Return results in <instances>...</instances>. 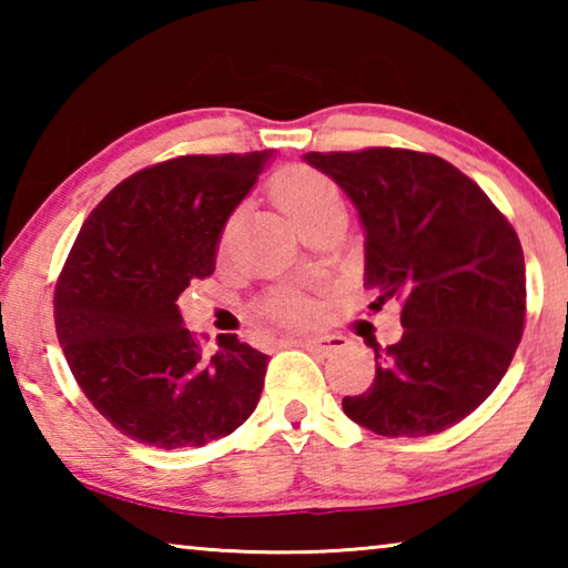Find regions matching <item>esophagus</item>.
Listing matches in <instances>:
<instances>
[{
  "mask_svg": "<svg viewBox=\"0 0 568 568\" xmlns=\"http://www.w3.org/2000/svg\"><path fill=\"white\" fill-rule=\"evenodd\" d=\"M295 345H301L305 351H313L318 355H331L335 351H341V338L338 335H313V338H301V341H293Z\"/></svg>",
  "mask_w": 568,
  "mask_h": 568,
  "instance_id": "34e87169",
  "label": "esophagus"
}]
</instances>
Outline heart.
I'll use <instances>...</instances> for the list:
<instances>
[{"mask_svg":"<svg viewBox=\"0 0 568 568\" xmlns=\"http://www.w3.org/2000/svg\"><path fill=\"white\" fill-rule=\"evenodd\" d=\"M273 197L301 230L315 220L343 215L338 185L321 170L307 165H291L277 172L273 180ZM257 315L281 325H305L313 321L315 301L297 287H277L263 297L257 305Z\"/></svg>","mask_w":568,"mask_h":568,"instance_id":"b5f03b06","label":"heart"}]
</instances>
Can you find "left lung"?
<instances>
[{
	"mask_svg": "<svg viewBox=\"0 0 568 568\" xmlns=\"http://www.w3.org/2000/svg\"><path fill=\"white\" fill-rule=\"evenodd\" d=\"M358 207L365 287L400 305L403 335L376 348V378L343 410L388 438L440 434L491 396L526 323L514 225L444 158L403 148L307 152Z\"/></svg>",
	"mask_w": 568,
	"mask_h": 568,
	"instance_id": "8db88e82",
	"label": "left lung"
}]
</instances>
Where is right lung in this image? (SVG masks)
I'll return each mask as SVG.
<instances>
[{"label":"right lung","mask_w":568,"mask_h":568,"mask_svg":"<svg viewBox=\"0 0 568 568\" xmlns=\"http://www.w3.org/2000/svg\"><path fill=\"white\" fill-rule=\"evenodd\" d=\"M271 152L180 155L134 172L77 235L54 287V325L77 386L120 434L155 448L205 446L250 418L267 355L220 335L215 355L178 297L215 271L225 220Z\"/></svg>","instance_id":"add662e5"}]
</instances>
